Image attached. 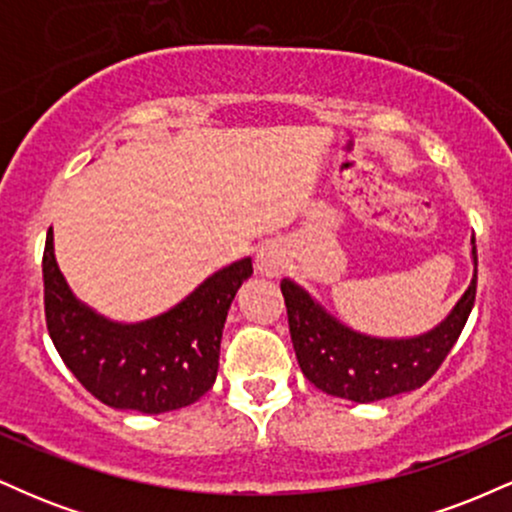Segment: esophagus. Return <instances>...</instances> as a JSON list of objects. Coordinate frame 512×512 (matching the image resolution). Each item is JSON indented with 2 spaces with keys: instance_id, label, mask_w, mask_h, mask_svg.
<instances>
[{
  "instance_id": "34e87169",
  "label": "esophagus",
  "mask_w": 512,
  "mask_h": 512,
  "mask_svg": "<svg viewBox=\"0 0 512 512\" xmlns=\"http://www.w3.org/2000/svg\"><path fill=\"white\" fill-rule=\"evenodd\" d=\"M286 264H289V252H286L284 245L276 243V240L264 243L255 255L257 272H260L262 276H269V279H274V276H279L281 272H284Z\"/></svg>"
}]
</instances>
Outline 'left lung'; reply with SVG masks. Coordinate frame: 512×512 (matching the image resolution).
<instances>
[{
    "instance_id": "obj_1",
    "label": "left lung",
    "mask_w": 512,
    "mask_h": 512,
    "mask_svg": "<svg viewBox=\"0 0 512 512\" xmlns=\"http://www.w3.org/2000/svg\"><path fill=\"white\" fill-rule=\"evenodd\" d=\"M474 276L440 325L407 339H380L354 332L327 313L296 281H281L298 366L317 390L368 404L419 390L450 354L477 296V245L472 238Z\"/></svg>"
}]
</instances>
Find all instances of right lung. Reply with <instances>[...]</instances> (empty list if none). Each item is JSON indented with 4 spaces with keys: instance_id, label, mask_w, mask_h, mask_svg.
Returning <instances> with one entry per match:
<instances>
[{
    "instance_id": "obj_1",
    "label": "right lung",
    "mask_w": 512,
    "mask_h": 512,
    "mask_svg": "<svg viewBox=\"0 0 512 512\" xmlns=\"http://www.w3.org/2000/svg\"><path fill=\"white\" fill-rule=\"evenodd\" d=\"M252 260L204 279L185 301L144 322H115L74 296L55 260L52 228L43 252L45 322L74 378L113 409L163 414L197 402L219 370L223 322Z\"/></svg>"
}]
</instances>
